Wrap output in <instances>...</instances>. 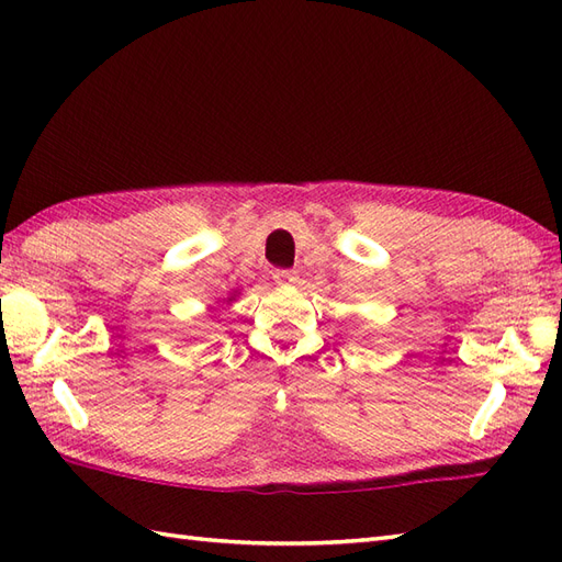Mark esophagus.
<instances>
[{
    "mask_svg": "<svg viewBox=\"0 0 562 562\" xmlns=\"http://www.w3.org/2000/svg\"><path fill=\"white\" fill-rule=\"evenodd\" d=\"M297 271L295 269H277L274 271V281L279 283V285H293V283H297Z\"/></svg>",
    "mask_w": 562,
    "mask_h": 562,
    "instance_id": "1",
    "label": "esophagus"
}]
</instances>
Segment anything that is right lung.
<instances>
[{
	"label": "right lung",
	"mask_w": 562,
	"mask_h": 562,
	"mask_svg": "<svg viewBox=\"0 0 562 562\" xmlns=\"http://www.w3.org/2000/svg\"><path fill=\"white\" fill-rule=\"evenodd\" d=\"M232 300H234V297H227V302H232Z\"/></svg>",
	"instance_id": "right-lung-1"
}]
</instances>
